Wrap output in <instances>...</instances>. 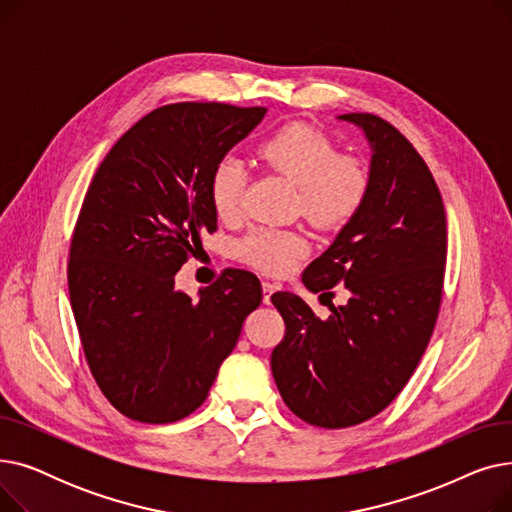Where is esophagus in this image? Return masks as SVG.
Here are the masks:
<instances>
[{
    "label": "esophagus",
    "mask_w": 512,
    "mask_h": 512,
    "mask_svg": "<svg viewBox=\"0 0 512 512\" xmlns=\"http://www.w3.org/2000/svg\"><path fill=\"white\" fill-rule=\"evenodd\" d=\"M261 288H263V303H265V305H270V303H272V294L276 292V288H278V286H276L274 282H267V280H263V282H261Z\"/></svg>",
    "instance_id": "esophagus-1"
}]
</instances>
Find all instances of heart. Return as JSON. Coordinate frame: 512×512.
<instances>
[{
  "mask_svg": "<svg viewBox=\"0 0 512 512\" xmlns=\"http://www.w3.org/2000/svg\"><path fill=\"white\" fill-rule=\"evenodd\" d=\"M257 157L261 164L299 188V211L324 230L355 218L367 191L369 174L357 157L338 155V147L317 128L292 122L267 137ZM247 166L238 157H222L209 178V199L222 220H234L242 209ZM309 251L301 232L259 226L236 242V255L267 274H284Z\"/></svg>",
  "mask_w": 512,
  "mask_h": 512,
  "instance_id": "heart-1",
  "label": "heart"
}]
</instances>
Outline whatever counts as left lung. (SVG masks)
Masks as SVG:
<instances>
[{
	"label": "left lung",
	"instance_id": "left-lung-1",
	"mask_svg": "<svg viewBox=\"0 0 512 512\" xmlns=\"http://www.w3.org/2000/svg\"><path fill=\"white\" fill-rule=\"evenodd\" d=\"M371 145L369 191L303 284L348 301L319 319L290 292L272 294L286 332L272 373L286 407L309 425L340 429L382 413L405 388L432 338L444 286L446 213L423 157L386 120L342 114Z\"/></svg>",
	"mask_w": 512,
	"mask_h": 512
}]
</instances>
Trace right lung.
<instances>
[{
  "mask_svg": "<svg viewBox=\"0 0 512 512\" xmlns=\"http://www.w3.org/2000/svg\"><path fill=\"white\" fill-rule=\"evenodd\" d=\"M265 107L170 103L110 149L80 207L68 290L93 378L141 423H172L203 405L261 284L226 270L193 301L174 276L218 230L215 164L263 120Z\"/></svg>",
  "mask_w": 512,
  "mask_h": 512,
  "instance_id": "obj_1",
  "label": "right lung"
}]
</instances>
